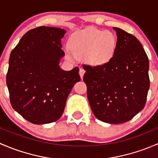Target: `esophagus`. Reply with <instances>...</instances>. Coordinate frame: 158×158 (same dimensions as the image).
<instances>
[{
	"mask_svg": "<svg viewBox=\"0 0 158 158\" xmlns=\"http://www.w3.org/2000/svg\"><path fill=\"white\" fill-rule=\"evenodd\" d=\"M85 70L83 69H79V76H80L81 79H82L83 78V76L84 74H85Z\"/></svg>",
	"mask_w": 158,
	"mask_h": 158,
	"instance_id": "obj_1",
	"label": "esophagus"
}]
</instances>
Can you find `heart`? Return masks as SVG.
<instances>
[{
    "label": "heart",
    "mask_w": 158,
    "mask_h": 158,
    "mask_svg": "<svg viewBox=\"0 0 158 158\" xmlns=\"http://www.w3.org/2000/svg\"><path fill=\"white\" fill-rule=\"evenodd\" d=\"M71 50L66 51L70 61L85 56L86 63L92 66H102L112 59L117 45V39L112 32L95 27L79 30L69 38Z\"/></svg>",
    "instance_id": "obj_1"
}]
</instances>
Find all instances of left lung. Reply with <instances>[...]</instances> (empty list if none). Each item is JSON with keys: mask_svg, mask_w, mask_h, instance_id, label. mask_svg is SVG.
I'll use <instances>...</instances> for the list:
<instances>
[{"mask_svg": "<svg viewBox=\"0 0 158 158\" xmlns=\"http://www.w3.org/2000/svg\"><path fill=\"white\" fill-rule=\"evenodd\" d=\"M117 45L112 59L102 66L83 65V80L92 112L98 120L122 124L145 106L149 62L142 45L132 34L113 27Z\"/></svg>", "mask_w": 158, "mask_h": 158, "instance_id": "left-lung-1", "label": "left lung"}]
</instances>
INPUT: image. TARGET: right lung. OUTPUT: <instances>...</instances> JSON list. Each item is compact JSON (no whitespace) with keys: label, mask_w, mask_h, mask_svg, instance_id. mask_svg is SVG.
I'll use <instances>...</instances> for the list:
<instances>
[{"label":"right lung","mask_w":158,"mask_h":158,"mask_svg":"<svg viewBox=\"0 0 158 158\" xmlns=\"http://www.w3.org/2000/svg\"><path fill=\"white\" fill-rule=\"evenodd\" d=\"M61 28L39 27L27 32L10 52L7 88L13 109L36 125L58 120L66 99L80 81L79 68L65 71L60 61L65 53Z\"/></svg>","instance_id":"add662e5"}]
</instances>
